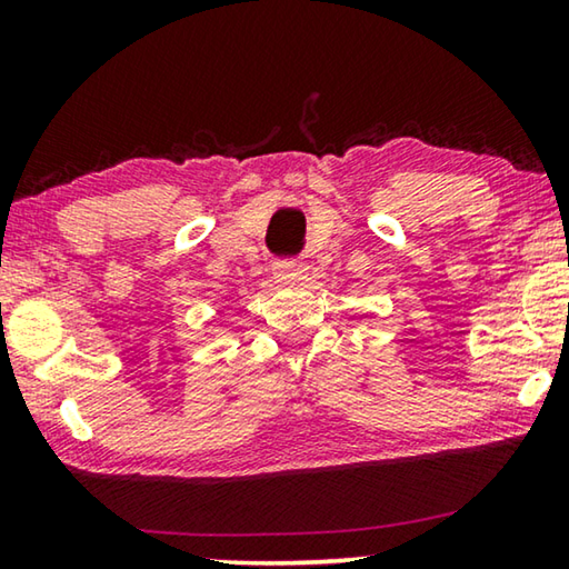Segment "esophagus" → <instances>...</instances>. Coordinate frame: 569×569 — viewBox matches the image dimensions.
<instances>
[{
    "label": "esophagus",
    "instance_id": "esophagus-1",
    "mask_svg": "<svg viewBox=\"0 0 569 569\" xmlns=\"http://www.w3.org/2000/svg\"><path fill=\"white\" fill-rule=\"evenodd\" d=\"M306 266L301 261H276L273 263V278L278 283H296L301 281Z\"/></svg>",
    "mask_w": 569,
    "mask_h": 569
}]
</instances>
